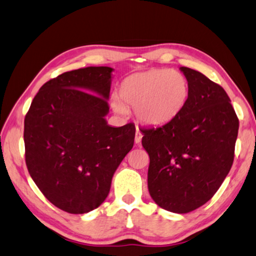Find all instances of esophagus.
Masks as SVG:
<instances>
[{"label":"esophagus","mask_w":256,"mask_h":256,"mask_svg":"<svg viewBox=\"0 0 256 256\" xmlns=\"http://www.w3.org/2000/svg\"><path fill=\"white\" fill-rule=\"evenodd\" d=\"M142 138H143V135H142V133L140 132V130L138 128H136V132H135V138H134V141H135V143H140L142 141Z\"/></svg>","instance_id":"obj_1"}]
</instances>
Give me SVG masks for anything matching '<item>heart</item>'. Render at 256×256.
Returning a JSON list of instances; mask_svg holds the SVG:
<instances>
[{
  "instance_id": "1",
  "label": "heart",
  "mask_w": 256,
  "mask_h": 256,
  "mask_svg": "<svg viewBox=\"0 0 256 256\" xmlns=\"http://www.w3.org/2000/svg\"><path fill=\"white\" fill-rule=\"evenodd\" d=\"M190 85L184 75L175 70H151L125 78L118 96L112 98L114 111L126 113L135 108L141 123L148 126H163L173 122L186 105Z\"/></svg>"
}]
</instances>
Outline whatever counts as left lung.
Masks as SVG:
<instances>
[{"mask_svg":"<svg viewBox=\"0 0 256 256\" xmlns=\"http://www.w3.org/2000/svg\"><path fill=\"white\" fill-rule=\"evenodd\" d=\"M188 101L173 122L140 128L150 156L148 192L166 211L184 214L216 193L232 168L238 118L226 92L204 74L182 66Z\"/></svg>","mask_w":256,"mask_h":256,"instance_id":"8db88e82","label":"left lung"}]
</instances>
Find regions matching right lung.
I'll use <instances>...</instances> for the list:
<instances>
[{
    "instance_id": "right-lung-1",
    "label": "right lung",
    "mask_w": 256,
    "mask_h": 256,
    "mask_svg": "<svg viewBox=\"0 0 256 256\" xmlns=\"http://www.w3.org/2000/svg\"><path fill=\"white\" fill-rule=\"evenodd\" d=\"M88 66L50 80L24 120L25 162L40 191L71 214L98 208L134 144L135 125H108L112 72Z\"/></svg>"
}]
</instances>
